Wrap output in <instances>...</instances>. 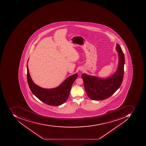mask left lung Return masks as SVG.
<instances>
[{
	"label": "left lung",
	"mask_w": 146,
	"mask_h": 146,
	"mask_svg": "<svg viewBox=\"0 0 146 146\" xmlns=\"http://www.w3.org/2000/svg\"><path fill=\"white\" fill-rule=\"evenodd\" d=\"M118 53L119 65L116 72L111 76L107 78L82 74V77L87 95L92 100H104L110 97L120 87L123 81L124 72L125 56L120 45L117 44Z\"/></svg>",
	"instance_id": "obj_1"
}]
</instances>
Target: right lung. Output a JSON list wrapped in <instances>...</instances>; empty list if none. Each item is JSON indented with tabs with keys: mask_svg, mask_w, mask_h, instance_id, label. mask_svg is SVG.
I'll return each instance as SVG.
<instances>
[{
	"mask_svg": "<svg viewBox=\"0 0 146 146\" xmlns=\"http://www.w3.org/2000/svg\"><path fill=\"white\" fill-rule=\"evenodd\" d=\"M27 69L28 85L33 94L39 100L50 106H59L67 100L72 85L78 77V74H75L66 78L59 86L56 88L43 89L34 83L29 72L28 64Z\"/></svg>",
	"mask_w": 146,
	"mask_h": 146,
	"instance_id": "right-lung-1",
	"label": "right lung"
}]
</instances>
